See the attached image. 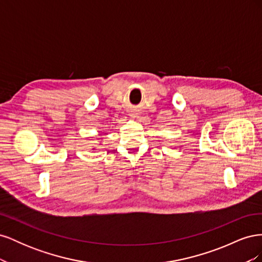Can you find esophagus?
<instances>
[{
    "label": "esophagus",
    "mask_w": 262,
    "mask_h": 262,
    "mask_svg": "<svg viewBox=\"0 0 262 262\" xmlns=\"http://www.w3.org/2000/svg\"><path fill=\"white\" fill-rule=\"evenodd\" d=\"M130 116H131V118H136L137 117L136 114H130Z\"/></svg>",
    "instance_id": "esophagus-1"
}]
</instances>
